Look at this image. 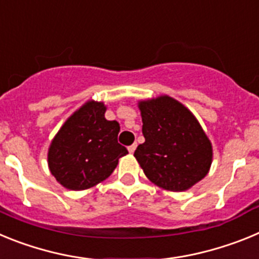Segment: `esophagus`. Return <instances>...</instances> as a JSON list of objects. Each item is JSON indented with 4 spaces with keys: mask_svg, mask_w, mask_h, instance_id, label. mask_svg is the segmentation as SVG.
<instances>
[{
    "mask_svg": "<svg viewBox=\"0 0 259 259\" xmlns=\"http://www.w3.org/2000/svg\"><path fill=\"white\" fill-rule=\"evenodd\" d=\"M136 144H132V145H130V146H128V152H130V153H134L135 152V150H136Z\"/></svg>",
    "mask_w": 259,
    "mask_h": 259,
    "instance_id": "obj_1",
    "label": "esophagus"
}]
</instances>
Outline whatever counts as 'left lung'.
I'll list each match as a JSON object with an SVG mask.
<instances>
[{
	"instance_id": "obj_1",
	"label": "left lung",
	"mask_w": 259,
	"mask_h": 259,
	"mask_svg": "<svg viewBox=\"0 0 259 259\" xmlns=\"http://www.w3.org/2000/svg\"><path fill=\"white\" fill-rule=\"evenodd\" d=\"M145 143L135 158L146 178L170 192H184L209 172L212 145L197 118L182 102L167 95L137 104Z\"/></svg>"
}]
</instances>
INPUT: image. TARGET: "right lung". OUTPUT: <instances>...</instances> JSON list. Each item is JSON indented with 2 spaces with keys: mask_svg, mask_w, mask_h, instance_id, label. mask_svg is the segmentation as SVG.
Returning a JSON list of instances; mask_svg holds the SVG:
<instances>
[{
  "mask_svg": "<svg viewBox=\"0 0 259 259\" xmlns=\"http://www.w3.org/2000/svg\"><path fill=\"white\" fill-rule=\"evenodd\" d=\"M106 105L88 100L62 124L48 149V166L57 182L84 191L106 180L119 158L128 154L118 144L116 120L105 118Z\"/></svg>",
  "mask_w": 259,
  "mask_h": 259,
  "instance_id": "1",
  "label": "right lung"
}]
</instances>
